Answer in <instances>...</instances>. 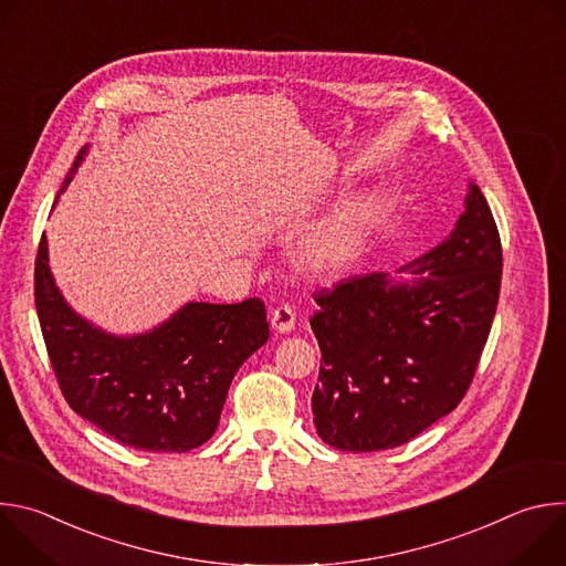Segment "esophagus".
Masks as SVG:
<instances>
[{
  "mask_svg": "<svg viewBox=\"0 0 566 566\" xmlns=\"http://www.w3.org/2000/svg\"><path fill=\"white\" fill-rule=\"evenodd\" d=\"M271 327L280 334H289L295 329V308L289 302H282L271 311Z\"/></svg>",
  "mask_w": 566,
  "mask_h": 566,
  "instance_id": "34e87169",
  "label": "esophagus"
}]
</instances>
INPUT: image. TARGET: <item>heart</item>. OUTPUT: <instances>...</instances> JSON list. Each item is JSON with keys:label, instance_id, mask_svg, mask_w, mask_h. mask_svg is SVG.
Wrapping results in <instances>:
<instances>
[{"label": "heart", "instance_id": "obj_1", "mask_svg": "<svg viewBox=\"0 0 566 566\" xmlns=\"http://www.w3.org/2000/svg\"><path fill=\"white\" fill-rule=\"evenodd\" d=\"M369 210L365 206L347 208L329 230L322 232L308 251V264L317 271H334L345 266L358 253Z\"/></svg>", "mask_w": 566, "mask_h": 566}]
</instances>
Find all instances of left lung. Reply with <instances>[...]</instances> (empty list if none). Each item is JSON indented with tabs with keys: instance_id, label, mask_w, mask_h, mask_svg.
Listing matches in <instances>:
<instances>
[{
	"instance_id": "8db88e82",
	"label": "left lung",
	"mask_w": 566,
	"mask_h": 566,
	"mask_svg": "<svg viewBox=\"0 0 566 566\" xmlns=\"http://www.w3.org/2000/svg\"><path fill=\"white\" fill-rule=\"evenodd\" d=\"M417 282L352 275L313 293L322 363L311 396L317 437L376 452L419 437L465 396L502 286V241L486 197L470 184L465 212L423 255Z\"/></svg>"
}]
</instances>
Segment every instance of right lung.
Returning <instances> with one entry per match:
<instances>
[{"label": "right lung", "mask_w": 566, "mask_h": 566, "mask_svg": "<svg viewBox=\"0 0 566 566\" xmlns=\"http://www.w3.org/2000/svg\"><path fill=\"white\" fill-rule=\"evenodd\" d=\"M85 147L73 160V179ZM35 308L46 354L69 408L123 446L188 452L217 430L237 369L269 340L260 297L190 302L149 334L116 338L80 317L60 295L42 234Z\"/></svg>", "instance_id": "right-lung-1"}]
</instances>
